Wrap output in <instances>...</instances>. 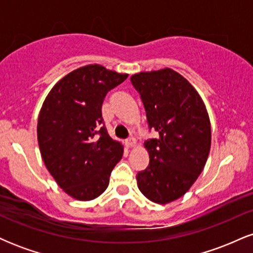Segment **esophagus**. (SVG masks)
<instances>
[{
    "instance_id": "34e87169",
    "label": "esophagus",
    "mask_w": 253,
    "mask_h": 253,
    "mask_svg": "<svg viewBox=\"0 0 253 253\" xmlns=\"http://www.w3.org/2000/svg\"><path fill=\"white\" fill-rule=\"evenodd\" d=\"M135 143H136V141H135V139L133 138V136H132V138H128L126 140L127 147H134L135 146Z\"/></svg>"
}]
</instances>
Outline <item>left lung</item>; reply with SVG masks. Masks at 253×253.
<instances>
[{
    "instance_id": "1",
    "label": "left lung",
    "mask_w": 253,
    "mask_h": 253,
    "mask_svg": "<svg viewBox=\"0 0 253 253\" xmlns=\"http://www.w3.org/2000/svg\"><path fill=\"white\" fill-rule=\"evenodd\" d=\"M130 82L150 129L159 134L144 143L150 163L136 175L138 188L150 201L165 205L184 195L202 172L211 150L210 117L199 92L172 69L139 72Z\"/></svg>"
}]
</instances>
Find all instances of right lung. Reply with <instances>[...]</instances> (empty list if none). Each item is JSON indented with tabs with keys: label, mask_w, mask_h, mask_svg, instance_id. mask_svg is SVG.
<instances>
[{
	"label": "right lung",
	"mask_w": 253,
	"mask_h": 253,
	"mask_svg": "<svg viewBox=\"0 0 253 253\" xmlns=\"http://www.w3.org/2000/svg\"><path fill=\"white\" fill-rule=\"evenodd\" d=\"M128 77L98 64L76 69L58 82L43 101L38 118V143L47 170L68 195L96 199L109 184L124 146L103 124L107 92Z\"/></svg>",
	"instance_id": "add662e5"
}]
</instances>
